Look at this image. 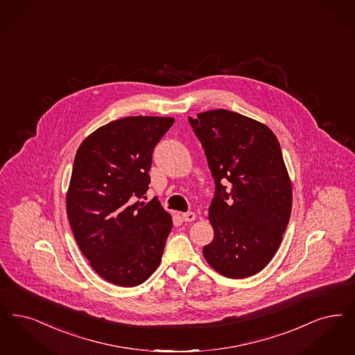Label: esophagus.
<instances>
[{
	"label": "esophagus",
	"mask_w": 355,
	"mask_h": 355,
	"mask_svg": "<svg viewBox=\"0 0 355 355\" xmlns=\"http://www.w3.org/2000/svg\"><path fill=\"white\" fill-rule=\"evenodd\" d=\"M181 216H182L184 222H193V220L197 219V215L194 213H184Z\"/></svg>",
	"instance_id": "34e87169"
}]
</instances>
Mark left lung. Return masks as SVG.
<instances>
[{
  "instance_id": "8db88e82",
  "label": "left lung",
  "mask_w": 355,
  "mask_h": 355,
  "mask_svg": "<svg viewBox=\"0 0 355 355\" xmlns=\"http://www.w3.org/2000/svg\"><path fill=\"white\" fill-rule=\"evenodd\" d=\"M189 121L215 181L209 207L214 239L203 256L230 279L254 276L279 250L291 218L292 182L280 144L266 124L227 110Z\"/></svg>"
}]
</instances>
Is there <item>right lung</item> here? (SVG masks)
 <instances>
[{
  "label": "right lung",
  "mask_w": 355,
  "mask_h": 355,
  "mask_svg": "<svg viewBox=\"0 0 355 355\" xmlns=\"http://www.w3.org/2000/svg\"><path fill=\"white\" fill-rule=\"evenodd\" d=\"M173 117L129 116L80 144L66 207L75 241L108 283L136 286L161 263L173 222L158 199L144 202L152 153Z\"/></svg>",
  "instance_id": "obj_1"
}]
</instances>
